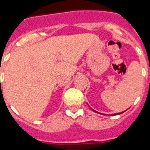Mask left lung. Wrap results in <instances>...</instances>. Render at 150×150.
Segmentation results:
<instances>
[{
  "label": "left lung",
  "instance_id": "8db88e82",
  "mask_svg": "<svg viewBox=\"0 0 150 150\" xmlns=\"http://www.w3.org/2000/svg\"><path fill=\"white\" fill-rule=\"evenodd\" d=\"M94 111H95V110H94ZM95 112H96V111H95ZM122 113H123V112H121V113H118V114H122ZM112 115H113V114H112Z\"/></svg>",
  "mask_w": 150,
  "mask_h": 150
}]
</instances>
